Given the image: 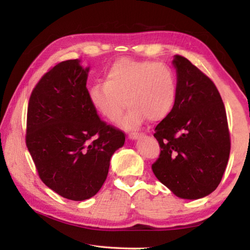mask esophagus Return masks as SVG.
<instances>
[{
    "mask_svg": "<svg viewBox=\"0 0 250 250\" xmlns=\"http://www.w3.org/2000/svg\"><path fill=\"white\" fill-rule=\"evenodd\" d=\"M139 137H141V133L140 132H130L129 133V138L132 139V140H134V139H138Z\"/></svg>",
    "mask_w": 250,
    "mask_h": 250,
    "instance_id": "obj_1",
    "label": "esophagus"
}]
</instances>
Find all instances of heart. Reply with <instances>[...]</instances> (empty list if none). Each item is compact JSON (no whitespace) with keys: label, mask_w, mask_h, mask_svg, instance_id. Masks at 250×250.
<instances>
[{"label":"heart","mask_w":250,"mask_h":250,"mask_svg":"<svg viewBox=\"0 0 250 250\" xmlns=\"http://www.w3.org/2000/svg\"><path fill=\"white\" fill-rule=\"evenodd\" d=\"M176 77L164 62L121 58L105 70V82L94 83L89 99L105 119L116 121L129 105L119 121L125 129H133L147 118L159 121L172 111L176 100Z\"/></svg>","instance_id":"b5f03b06"}]
</instances>
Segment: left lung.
<instances>
[{
  "label": "left lung",
  "instance_id": "8db88e82",
  "mask_svg": "<svg viewBox=\"0 0 250 250\" xmlns=\"http://www.w3.org/2000/svg\"><path fill=\"white\" fill-rule=\"evenodd\" d=\"M176 100L155 126L160 155L152 171L176 196L188 200L216 189L228 162L230 134L215 83L188 58L175 55Z\"/></svg>",
  "mask_w": 250,
  "mask_h": 250
}]
</instances>
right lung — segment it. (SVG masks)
I'll return each instance as SVG.
<instances>
[{"instance_id":"obj_1","label":"right lung","mask_w":250,"mask_h":250,"mask_svg":"<svg viewBox=\"0 0 250 250\" xmlns=\"http://www.w3.org/2000/svg\"><path fill=\"white\" fill-rule=\"evenodd\" d=\"M88 71L78 59L58 62L34 87L27 107L25 141L40 179L71 201L98 193L125 140L92 107Z\"/></svg>"}]
</instances>
